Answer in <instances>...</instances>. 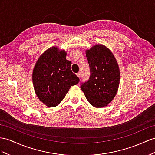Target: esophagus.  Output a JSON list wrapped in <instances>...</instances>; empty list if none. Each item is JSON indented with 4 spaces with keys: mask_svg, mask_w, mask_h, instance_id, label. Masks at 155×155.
<instances>
[{
    "mask_svg": "<svg viewBox=\"0 0 155 155\" xmlns=\"http://www.w3.org/2000/svg\"><path fill=\"white\" fill-rule=\"evenodd\" d=\"M77 74V76H78V77L79 78H81V72L78 73Z\"/></svg>",
    "mask_w": 155,
    "mask_h": 155,
    "instance_id": "34e87169",
    "label": "esophagus"
}]
</instances>
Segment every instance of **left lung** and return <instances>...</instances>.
I'll use <instances>...</instances> for the list:
<instances>
[{
    "label": "left lung",
    "instance_id": "obj_1",
    "mask_svg": "<svg viewBox=\"0 0 155 155\" xmlns=\"http://www.w3.org/2000/svg\"><path fill=\"white\" fill-rule=\"evenodd\" d=\"M90 76L82 82L81 88L90 104L104 107L117 94L120 81V71L115 58L107 48L97 45L86 51Z\"/></svg>",
    "mask_w": 155,
    "mask_h": 155
}]
</instances>
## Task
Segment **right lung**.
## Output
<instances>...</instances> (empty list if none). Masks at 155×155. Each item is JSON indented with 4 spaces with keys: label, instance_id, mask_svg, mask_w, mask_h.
Instances as JSON below:
<instances>
[{
    "label": "right lung",
    "instance_id": "1",
    "mask_svg": "<svg viewBox=\"0 0 155 155\" xmlns=\"http://www.w3.org/2000/svg\"><path fill=\"white\" fill-rule=\"evenodd\" d=\"M64 50L56 47L48 49L37 61L33 72L35 93L48 107L57 106L71 86L80 81L71 69V61L66 59Z\"/></svg>",
    "mask_w": 155,
    "mask_h": 155
}]
</instances>
